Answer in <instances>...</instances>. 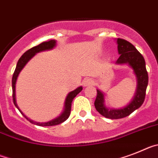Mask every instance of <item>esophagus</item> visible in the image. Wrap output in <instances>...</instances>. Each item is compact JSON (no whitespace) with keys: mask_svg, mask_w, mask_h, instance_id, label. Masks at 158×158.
Here are the masks:
<instances>
[{"mask_svg":"<svg viewBox=\"0 0 158 158\" xmlns=\"http://www.w3.org/2000/svg\"><path fill=\"white\" fill-rule=\"evenodd\" d=\"M83 84L84 87H87V86H90V85L94 84V81L92 80V79L90 78H87L83 81Z\"/></svg>","mask_w":158,"mask_h":158,"instance_id":"obj_1","label":"esophagus"}]
</instances>
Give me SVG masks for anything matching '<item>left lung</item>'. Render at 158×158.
Returning a JSON list of instances; mask_svg holds the SVG:
<instances>
[{"mask_svg":"<svg viewBox=\"0 0 158 158\" xmlns=\"http://www.w3.org/2000/svg\"><path fill=\"white\" fill-rule=\"evenodd\" d=\"M118 52L120 55L115 64L118 65L127 64L133 69L136 76L137 87L134 98L126 106L119 109H110L105 105V94L97 90V97L94 101V106L97 111L104 117L110 119H118L127 117L142 105L145 97V91L148 86V73L145 68V59L136 48L128 41L118 38Z\"/></svg>","mask_w":158,"mask_h":158,"instance_id":"obj_1","label":"left lung"}]
</instances>
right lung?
Segmentation results:
<instances>
[{
    "label": "right lung",
    "mask_w": 158,
    "mask_h": 158,
    "mask_svg": "<svg viewBox=\"0 0 158 158\" xmlns=\"http://www.w3.org/2000/svg\"><path fill=\"white\" fill-rule=\"evenodd\" d=\"M56 46V40H51L49 41H46V42H43V43L40 44L37 46L33 47L31 49L28 50L27 52L22 55L21 57L19 59L17 64H16V69H15L14 73L13 75V79H12V87H13V103H14L15 106L19 110V111L22 114V115H24V117L27 120H28L31 123L36 126H40V127H52V126H56V125L60 124V123H64V121L69 118L70 114H71V102L73 101L74 98L75 96L77 95L81 90H83V87H79L75 90H72L71 92L68 93V94L66 97L65 102H64V110L58 117H56V118L52 119V120L47 122V123H37L35 121L31 120V119L28 118L21 111L19 108L18 105L16 103V83L18 78V75L21 70L24 68V66L27 64V63L31 60L36 53L40 52H44V51H48V50H52Z\"/></svg>",
    "instance_id": "right-lung-1"
}]
</instances>
